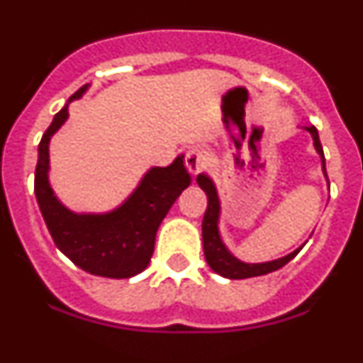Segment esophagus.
<instances>
[{
  "label": "esophagus",
  "instance_id": "34e87169",
  "mask_svg": "<svg viewBox=\"0 0 363 363\" xmlns=\"http://www.w3.org/2000/svg\"><path fill=\"white\" fill-rule=\"evenodd\" d=\"M184 162H186L188 172L191 175H197V173H201L208 166V155H206L205 149L191 147L186 153V157H184Z\"/></svg>",
  "mask_w": 363,
  "mask_h": 363
}]
</instances>
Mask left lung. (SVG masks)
I'll use <instances>...</instances> for the list:
<instances>
[{"instance_id": "1", "label": "left lung", "mask_w": 363, "mask_h": 363, "mask_svg": "<svg viewBox=\"0 0 363 363\" xmlns=\"http://www.w3.org/2000/svg\"><path fill=\"white\" fill-rule=\"evenodd\" d=\"M306 130L312 135L315 151H318L319 157H321L323 173L327 175L325 155H323L318 129H315L313 125H310V127H306ZM197 184L205 190L206 197H208V206H206L205 218H203V249H205V258L206 262H208V266L212 267L216 273L227 277V279H249V277L266 275V273H271V271H277L282 266H286V264L301 251V249H297V251L290 252V255H286V257L279 258V260L264 262V264H245V262H240L238 258L233 257V255L228 252V249L225 247L221 238H219V199L214 182L210 181L206 175H197Z\"/></svg>"}]
</instances>
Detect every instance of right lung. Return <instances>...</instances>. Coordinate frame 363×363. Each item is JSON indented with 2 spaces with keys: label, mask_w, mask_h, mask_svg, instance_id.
Wrapping results in <instances>:
<instances>
[{
  "label": "right lung",
  "mask_w": 363,
  "mask_h": 363,
  "mask_svg": "<svg viewBox=\"0 0 363 363\" xmlns=\"http://www.w3.org/2000/svg\"><path fill=\"white\" fill-rule=\"evenodd\" d=\"M88 84L69 97L79 99ZM68 101V103H69ZM68 120V105L57 112L38 145L35 196L55 245L92 275L129 279L145 269L155 251V236L175 199L190 186L191 177L184 157L167 167H153L135 194L108 214H75L55 197L48 181L50 140Z\"/></svg>",
  "instance_id": "obj_1"
}]
</instances>
